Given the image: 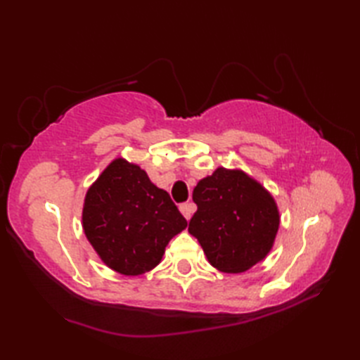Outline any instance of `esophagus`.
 <instances>
[{
    "mask_svg": "<svg viewBox=\"0 0 360 360\" xmlns=\"http://www.w3.org/2000/svg\"><path fill=\"white\" fill-rule=\"evenodd\" d=\"M195 209H196V207H195V204H193V202H182V204L179 205V210H181L182 215L186 217V219H190V218H192Z\"/></svg>",
    "mask_w": 360,
    "mask_h": 360,
    "instance_id": "34e87169",
    "label": "esophagus"
}]
</instances>
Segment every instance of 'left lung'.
Here are the masks:
<instances>
[{
    "label": "left lung",
    "instance_id": "8db88e82",
    "mask_svg": "<svg viewBox=\"0 0 360 360\" xmlns=\"http://www.w3.org/2000/svg\"><path fill=\"white\" fill-rule=\"evenodd\" d=\"M198 210L188 232L200 241L209 263L238 274L267 255L278 231L274 198L246 173L219 167L193 190Z\"/></svg>",
    "mask_w": 360,
    "mask_h": 360
}]
</instances>
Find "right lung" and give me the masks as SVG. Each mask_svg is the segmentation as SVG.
I'll use <instances>...</instances> for the list:
<instances>
[{"label":"right lung","instance_id":"right-lung-1","mask_svg":"<svg viewBox=\"0 0 360 360\" xmlns=\"http://www.w3.org/2000/svg\"><path fill=\"white\" fill-rule=\"evenodd\" d=\"M187 227L165 190L141 167L116 159L89 187L83 231L106 266L124 275L156 267L165 246Z\"/></svg>","mask_w":360,"mask_h":360}]
</instances>
